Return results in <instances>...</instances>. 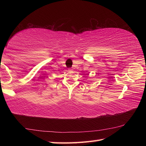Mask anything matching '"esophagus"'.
Masks as SVG:
<instances>
[{"instance_id": "34e87169", "label": "esophagus", "mask_w": 146, "mask_h": 146, "mask_svg": "<svg viewBox=\"0 0 146 146\" xmlns=\"http://www.w3.org/2000/svg\"><path fill=\"white\" fill-rule=\"evenodd\" d=\"M68 71H72V69H71V68H68Z\"/></svg>"}]
</instances>
